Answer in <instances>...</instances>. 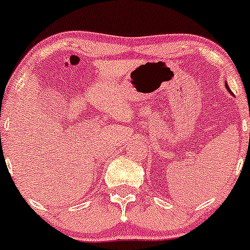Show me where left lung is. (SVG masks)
I'll use <instances>...</instances> for the list:
<instances>
[{
	"instance_id": "obj_1",
	"label": "left lung",
	"mask_w": 250,
	"mask_h": 250,
	"mask_svg": "<svg viewBox=\"0 0 250 250\" xmlns=\"http://www.w3.org/2000/svg\"><path fill=\"white\" fill-rule=\"evenodd\" d=\"M226 87H227V90H228V91H229V92H230V94H231V95H232V92H231V91H230L229 86H228V84H227V83H226Z\"/></svg>"
}]
</instances>
